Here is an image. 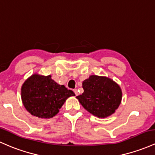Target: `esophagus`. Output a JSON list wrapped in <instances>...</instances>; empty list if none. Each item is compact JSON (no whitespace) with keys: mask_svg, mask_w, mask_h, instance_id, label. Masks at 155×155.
I'll use <instances>...</instances> for the list:
<instances>
[{"mask_svg":"<svg viewBox=\"0 0 155 155\" xmlns=\"http://www.w3.org/2000/svg\"><path fill=\"white\" fill-rule=\"evenodd\" d=\"M74 94H75V95L77 96V95H78V90L77 89H74Z\"/></svg>","mask_w":155,"mask_h":155,"instance_id":"obj_1","label":"esophagus"}]
</instances>
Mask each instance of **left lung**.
<instances>
[{
    "label": "left lung",
    "mask_w": 155,
    "mask_h": 155,
    "mask_svg": "<svg viewBox=\"0 0 155 155\" xmlns=\"http://www.w3.org/2000/svg\"><path fill=\"white\" fill-rule=\"evenodd\" d=\"M83 88L84 93L76 97L86 110L96 117H109L120 104L122 91L110 78L91 75L83 81Z\"/></svg>",
    "instance_id": "8db88e82"
}]
</instances>
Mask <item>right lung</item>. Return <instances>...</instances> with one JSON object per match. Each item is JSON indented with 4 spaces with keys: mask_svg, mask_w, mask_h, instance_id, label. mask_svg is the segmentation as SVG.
<instances>
[{
    "mask_svg": "<svg viewBox=\"0 0 155 155\" xmlns=\"http://www.w3.org/2000/svg\"><path fill=\"white\" fill-rule=\"evenodd\" d=\"M75 96L64 85L58 84L51 75L34 74L26 79L21 87V99L26 109L39 118H51L68 97Z\"/></svg>",
    "mask_w": 155,
    "mask_h": 155,
    "instance_id": "right-lung-1",
    "label": "right lung"
}]
</instances>
